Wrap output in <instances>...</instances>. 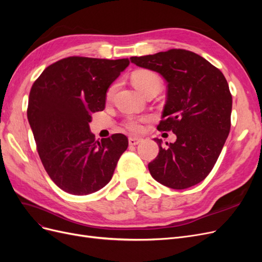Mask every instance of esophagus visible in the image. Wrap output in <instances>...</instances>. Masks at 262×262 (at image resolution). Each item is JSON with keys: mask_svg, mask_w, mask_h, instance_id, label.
<instances>
[{"mask_svg": "<svg viewBox=\"0 0 262 262\" xmlns=\"http://www.w3.org/2000/svg\"><path fill=\"white\" fill-rule=\"evenodd\" d=\"M142 142V139L141 138H134V137H131L129 138V144L130 145H138L139 143H141Z\"/></svg>", "mask_w": 262, "mask_h": 262, "instance_id": "34e87169", "label": "esophagus"}]
</instances>
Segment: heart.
<instances>
[{
  "mask_svg": "<svg viewBox=\"0 0 262 262\" xmlns=\"http://www.w3.org/2000/svg\"><path fill=\"white\" fill-rule=\"evenodd\" d=\"M133 85L143 94H147L152 91H161L162 89V80L156 73L147 70H139L136 71L131 76ZM116 91V85H112L106 93V98L109 100L113 97ZM146 121L144 117H129L123 123V126L132 133H140L143 131V123Z\"/></svg>",
  "mask_w": 262,
  "mask_h": 262,
  "instance_id": "b5f03b06",
  "label": "heart"
}]
</instances>
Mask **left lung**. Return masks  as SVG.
Instances as JSON below:
<instances>
[{"mask_svg": "<svg viewBox=\"0 0 262 262\" xmlns=\"http://www.w3.org/2000/svg\"><path fill=\"white\" fill-rule=\"evenodd\" d=\"M134 64L155 71L167 83L160 131H172L175 143L162 146L148 164L152 177L171 189L201 182L215 165L231 130L232 94L225 76L201 55L185 49L132 57Z\"/></svg>", "mask_w": 262, "mask_h": 262, "instance_id": "obj_1", "label": "left lung"}]
</instances>
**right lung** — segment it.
Listing matches in <instances>:
<instances>
[{"mask_svg":"<svg viewBox=\"0 0 262 262\" xmlns=\"http://www.w3.org/2000/svg\"><path fill=\"white\" fill-rule=\"evenodd\" d=\"M128 59L68 57L46 68L31 86L27 117L37 152L51 180L63 191L86 195L112 179L128 148L124 134L95 140L89 123L105 108L106 92Z\"/></svg>","mask_w":262,"mask_h":262,"instance_id":"right-lung-1","label":"right lung"}]
</instances>
